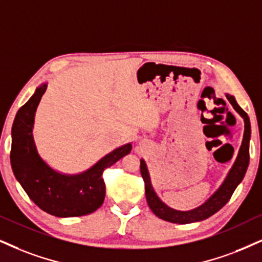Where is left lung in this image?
Listing matches in <instances>:
<instances>
[{
    "label": "left lung",
    "instance_id": "8db88e82",
    "mask_svg": "<svg viewBox=\"0 0 262 262\" xmlns=\"http://www.w3.org/2000/svg\"><path fill=\"white\" fill-rule=\"evenodd\" d=\"M226 97H227V99L230 101L232 106H233L235 111L242 115V118L244 119L243 142H242L241 149L238 151L237 159H235L233 166H232L231 171L228 172L224 183H222L220 188L216 190L211 198L206 200L204 204L200 205L199 208L190 210V211H179V210H173L169 208V206L164 204V203L158 198L157 193L154 192L153 187H151L149 173H148L146 163H144V160H141V175L142 179L144 181V187H146V196L148 205H149L151 211H153L159 219L172 222V224H190V222L205 220V219L214 215L215 212H217L219 210L231 199L234 189L237 188V186L239 185L241 181L243 180L245 172H247L248 165H249L250 158V120L247 113H245L243 109L238 105V103L235 102L234 97H232L230 95H226Z\"/></svg>",
    "mask_w": 262,
    "mask_h": 262
}]
</instances>
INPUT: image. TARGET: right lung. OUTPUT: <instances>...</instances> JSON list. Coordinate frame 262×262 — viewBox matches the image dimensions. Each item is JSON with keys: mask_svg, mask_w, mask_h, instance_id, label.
<instances>
[{"mask_svg": "<svg viewBox=\"0 0 262 262\" xmlns=\"http://www.w3.org/2000/svg\"><path fill=\"white\" fill-rule=\"evenodd\" d=\"M46 89V83L38 87L15 115L11 149L13 173L29 198L48 214L57 217L91 214L105 196L103 171L130 153L132 146L127 143L116 148L79 175H62L52 170L38 156L32 138L35 112Z\"/></svg>", "mask_w": 262, "mask_h": 262, "instance_id": "obj_1", "label": "right lung"}]
</instances>
